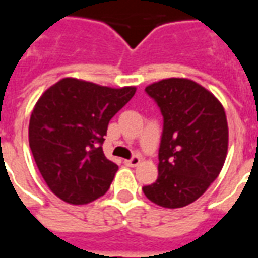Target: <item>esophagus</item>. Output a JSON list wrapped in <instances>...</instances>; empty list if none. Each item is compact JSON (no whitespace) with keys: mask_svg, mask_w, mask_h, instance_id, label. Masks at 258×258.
<instances>
[{"mask_svg":"<svg viewBox=\"0 0 258 258\" xmlns=\"http://www.w3.org/2000/svg\"><path fill=\"white\" fill-rule=\"evenodd\" d=\"M141 162V159L138 156H133L131 159H128V160H124V163L127 164V166H130V167H135V166H138Z\"/></svg>","mask_w":258,"mask_h":258,"instance_id":"esophagus-1","label":"esophagus"}]
</instances>
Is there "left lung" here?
I'll return each mask as SVG.
<instances>
[{
    "instance_id": "8db88e82",
    "label": "left lung",
    "mask_w": 258,
    "mask_h": 258,
    "mask_svg": "<svg viewBox=\"0 0 258 258\" xmlns=\"http://www.w3.org/2000/svg\"><path fill=\"white\" fill-rule=\"evenodd\" d=\"M145 92L160 109L163 133L159 177L142 190L162 207H184L205 194L224 166L228 149L224 107L192 80H162Z\"/></svg>"
}]
</instances>
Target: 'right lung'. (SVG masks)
Masks as SVG:
<instances>
[{"mask_svg": "<svg viewBox=\"0 0 258 258\" xmlns=\"http://www.w3.org/2000/svg\"><path fill=\"white\" fill-rule=\"evenodd\" d=\"M134 94L135 87L116 90L76 79L42 94L31 112L29 144L58 198L87 205L106 194L118 168L102 149L107 124Z\"/></svg>", "mask_w": 258, "mask_h": 258, "instance_id": "add662e5", "label": "right lung"}]
</instances>
